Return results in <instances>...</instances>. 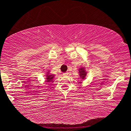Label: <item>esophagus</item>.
I'll use <instances>...</instances> for the list:
<instances>
[{
  "instance_id": "esophagus-1",
  "label": "esophagus",
  "mask_w": 131,
  "mask_h": 131,
  "mask_svg": "<svg viewBox=\"0 0 131 131\" xmlns=\"http://www.w3.org/2000/svg\"><path fill=\"white\" fill-rule=\"evenodd\" d=\"M68 74H69V73L68 72H65V73H63V76H64V77H66V76H67V75H68Z\"/></svg>"
}]
</instances>
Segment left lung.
<instances>
[{"mask_svg":"<svg viewBox=\"0 0 131 131\" xmlns=\"http://www.w3.org/2000/svg\"><path fill=\"white\" fill-rule=\"evenodd\" d=\"M79 73H80V76L82 77V79H84V77H85V75H86V72L85 71V70L83 68L79 69Z\"/></svg>","mask_w":131,"mask_h":131,"instance_id":"left-lung-1","label":"left lung"}]
</instances>
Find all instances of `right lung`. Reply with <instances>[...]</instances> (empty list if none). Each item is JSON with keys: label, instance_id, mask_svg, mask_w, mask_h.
Segmentation results:
<instances>
[{"label": "right lung", "instance_id": "right-lung-1", "mask_svg": "<svg viewBox=\"0 0 131 131\" xmlns=\"http://www.w3.org/2000/svg\"><path fill=\"white\" fill-rule=\"evenodd\" d=\"M46 76H47V77H46V79H47V82L52 81V79H53V78H54V77H53L52 75H48V74H47Z\"/></svg>", "mask_w": 131, "mask_h": 131}]
</instances>
